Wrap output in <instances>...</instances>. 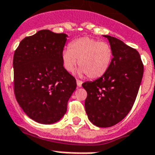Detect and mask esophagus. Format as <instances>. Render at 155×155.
Instances as JSON below:
<instances>
[{
  "label": "esophagus",
  "mask_w": 155,
  "mask_h": 155,
  "mask_svg": "<svg viewBox=\"0 0 155 155\" xmlns=\"http://www.w3.org/2000/svg\"><path fill=\"white\" fill-rule=\"evenodd\" d=\"M76 83H77L78 87H81V86H82V83H83V82L79 80V79H76Z\"/></svg>",
  "instance_id": "obj_1"
}]
</instances>
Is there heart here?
Listing matches in <instances>:
<instances>
[{"mask_svg":"<svg viewBox=\"0 0 155 155\" xmlns=\"http://www.w3.org/2000/svg\"><path fill=\"white\" fill-rule=\"evenodd\" d=\"M62 59L68 72L74 71L79 60L80 75L90 79L102 77L108 71L113 59V51L107 42L93 38L83 37L69 44V49L63 50Z\"/></svg>","mask_w":155,"mask_h":155,"instance_id":"b5f03b06","label":"heart"}]
</instances>
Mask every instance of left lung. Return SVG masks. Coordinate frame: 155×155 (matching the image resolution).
<instances>
[{
  "mask_svg": "<svg viewBox=\"0 0 155 155\" xmlns=\"http://www.w3.org/2000/svg\"><path fill=\"white\" fill-rule=\"evenodd\" d=\"M113 51L111 65L102 77L83 83L87 92L88 118L100 127L117 124L130 111L138 93L143 65L138 51L120 39L104 35Z\"/></svg>",
  "mask_w": 155,
  "mask_h": 155,
  "instance_id": "1",
  "label": "left lung"
}]
</instances>
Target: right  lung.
<instances>
[{
    "mask_svg": "<svg viewBox=\"0 0 155 155\" xmlns=\"http://www.w3.org/2000/svg\"><path fill=\"white\" fill-rule=\"evenodd\" d=\"M68 35L49 30L25 38L14 54L16 100L31 119L43 124L58 121L76 88L63 67L62 53Z\"/></svg>",
    "mask_w": 155,
    "mask_h": 155,
    "instance_id": "1",
    "label": "right lung"
}]
</instances>
